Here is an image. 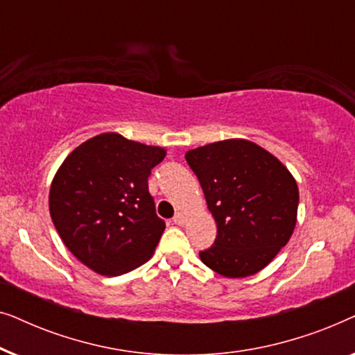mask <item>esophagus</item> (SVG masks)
Instances as JSON below:
<instances>
[{
  "mask_svg": "<svg viewBox=\"0 0 355 355\" xmlns=\"http://www.w3.org/2000/svg\"><path fill=\"white\" fill-rule=\"evenodd\" d=\"M173 221H174V225H178V226H182L184 223H186V218H184L182 213H178V215L173 218Z\"/></svg>",
  "mask_w": 355,
  "mask_h": 355,
  "instance_id": "34e87169",
  "label": "esophagus"
}]
</instances>
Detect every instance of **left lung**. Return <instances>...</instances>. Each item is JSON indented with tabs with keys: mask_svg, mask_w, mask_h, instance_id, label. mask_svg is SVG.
<instances>
[{
	"mask_svg": "<svg viewBox=\"0 0 355 355\" xmlns=\"http://www.w3.org/2000/svg\"><path fill=\"white\" fill-rule=\"evenodd\" d=\"M186 159L215 218V245L200 252L226 278L263 270L288 244L297 223L299 187L275 155L245 139L189 150Z\"/></svg>",
	"mask_w": 355,
	"mask_h": 355,
	"instance_id": "obj_1",
	"label": "left lung"
}]
</instances>
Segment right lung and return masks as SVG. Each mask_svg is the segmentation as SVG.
<instances>
[{
	"label": "right lung",
	"mask_w": 355,
	"mask_h": 355,
	"mask_svg": "<svg viewBox=\"0 0 355 355\" xmlns=\"http://www.w3.org/2000/svg\"><path fill=\"white\" fill-rule=\"evenodd\" d=\"M166 148L118 132L95 135L67 155L50 187V215L71 254L103 276L152 259L164 221L148 192L150 171Z\"/></svg>",
	"instance_id": "obj_1"
}]
</instances>
